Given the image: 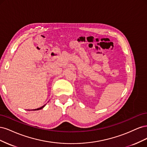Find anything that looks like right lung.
<instances>
[{"label": "right lung", "instance_id": "add662e5", "mask_svg": "<svg viewBox=\"0 0 147 147\" xmlns=\"http://www.w3.org/2000/svg\"><path fill=\"white\" fill-rule=\"evenodd\" d=\"M46 105V104H45ZM45 105H43L42 107H40V108H38V109H33V110H40V109H42L45 106Z\"/></svg>", "mask_w": 147, "mask_h": 147}]
</instances>
